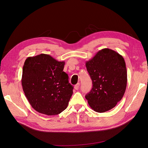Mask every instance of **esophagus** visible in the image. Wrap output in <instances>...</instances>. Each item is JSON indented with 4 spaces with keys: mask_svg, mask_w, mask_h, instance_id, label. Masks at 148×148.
<instances>
[{
    "mask_svg": "<svg viewBox=\"0 0 148 148\" xmlns=\"http://www.w3.org/2000/svg\"><path fill=\"white\" fill-rule=\"evenodd\" d=\"M79 83H78L76 85H75L74 88L76 89V90H78V89H79Z\"/></svg>",
    "mask_w": 148,
    "mask_h": 148,
    "instance_id": "34e87169",
    "label": "esophagus"
}]
</instances>
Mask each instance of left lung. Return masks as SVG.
I'll list each match as a JSON object with an SVG mask.
<instances>
[{"instance_id":"left-lung-1","label":"left lung","mask_w":148,"mask_h":148,"mask_svg":"<svg viewBox=\"0 0 148 148\" xmlns=\"http://www.w3.org/2000/svg\"><path fill=\"white\" fill-rule=\"evenodd\" d=\"M86 66L92 82V89L85 96L89 106L99 113L114 108L122 99L127 88L123 57L112 49H102L86 62Z\"/></svg>"}]
</instances>
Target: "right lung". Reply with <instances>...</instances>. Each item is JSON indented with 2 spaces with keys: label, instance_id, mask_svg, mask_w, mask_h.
Returning a JSON list of instances; mask_svg holds the SVG:
<instances>
[{
  "label": "right lung",
  "instance_id": "1",
  "mask_svg": "<svg viewBox=\"0 0 148 148\" xmlns=\"http://www.w3.org/2000/svg\"><path fill=\"white\" fill-rule=\"evenodd\" d=\"M64 65L65 62L44 53L26 59L21 85L31 107L39 113L57 115L68 106L73 87L63 71Z\"/></svg>",
  "mask_w": 148,
  "mask_h": 148
}]
</instances>
